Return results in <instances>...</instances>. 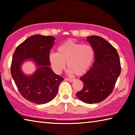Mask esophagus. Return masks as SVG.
Masks as SVG:
<instances>
[{"label":"esophagus","mask_w":135,"mask_h":135,"mask_svg":"<svg viewBox=\"0 0 135 135\" xmlns=\"http://www.w3.org/2000/svg\"><path fill=\"white\" fill-rule=\"evenodd\" d=\"M66 80L70 82H72L73 81H74V79H66Z\"/></svg>","instance_id":"34e87169"}]
</instances>
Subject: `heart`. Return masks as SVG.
Wrapping results in <instances>:
<instances>
[{
  "mask_svg": "<svg viewBox=\"0 0 135 135\" xmlns=\"http://www.w3.org/2000/svg\"><path fill=\"white\" fill-rule=\"evenodd\" d=\"M94 50L89 44H82L68 40L59 45L57 52H51L49 60L52 69L60 74L67 62L69 72L82 75L87 72L93 62Z\"/></svg>",
  "mask_w": 135,
  "mask_h": 135,
  "instance_id": "b5f03b06",
  "label": "heart"
}]
</instances>
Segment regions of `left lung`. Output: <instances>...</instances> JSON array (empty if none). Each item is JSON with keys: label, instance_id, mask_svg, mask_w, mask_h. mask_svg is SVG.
<instances>
[{"label": "left lung", "instance_id": "obj_1", "mask_svg": "<svg viewBox=\"0 0 135 135\" xmlns=\"http://www.w3.org/2000/svg\"><path fill=\"white\" fill-rule=\"evenodd\" d=\"M86 41L94 50L95 60L91 69L80 78L84 87L76 96L85 103H98L112 94L121 72V65L117 50L103 38L88 36Z\"/></svg>", "mask_w": 135, "mask_h": 135}]
</instances>
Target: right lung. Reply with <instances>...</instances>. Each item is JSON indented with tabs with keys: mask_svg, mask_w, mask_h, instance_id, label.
<instances>
[{
	"mask_svg": "<svg viewBox=\"0 0 135 135\" xmlns=\"http://www.w3.org/2000/svg\"><path fill=\"white\" fill-rule=\"evenodd\" d=\"M55 39L52 36L32 35L19 45L13 54L12 77L23 97L36 104H43L53 100L64 79L50 68L49 55ZM29 60L35 63L37 70L33 74L27 75L22 71L21 66Z\"/></svg>",
	"mask_w": 135,
	"mask_h": 135,
	"instance_id": "obj_1",
	"label": "right lung"
}]
</instances>
